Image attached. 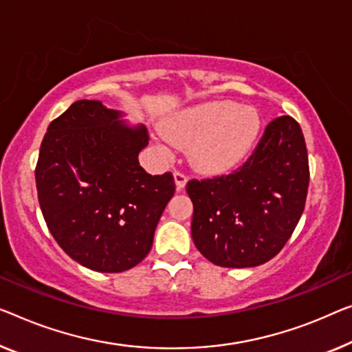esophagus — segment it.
<instances>
[{
    "mask_svg": "<svg viewBox=\"0 0 352 352\" xmlns=\"http://www.w3.org/2000/svg\"><path fill=\"white\" fill-rule=\"evenodd\" d=\"M174 178H175V186H177V191H182L183 188L186 186L188 175H186V174H183L182 170H175V172H174Z\"/></svg>",
    "mask_w": 352,
    "mask_h": 352,
    "instance_id": "obj_1",
    "label": "esophagus"
}]
</instances>
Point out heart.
Returning <instances> with one entry per match:
<instances>
[{
	"mask_svg": "<svg viewBox=\"0 0 352 352\" xmlns=\"http://www.w3.org/2000/svg\"><path fill=\"white\" fill-rule=\"evenodd\" d=\"M261 118L253 107L229 101L207 102L182 110L164 123L170 142L191 147L192 164L221 172L242 161L254 145Z\"/></svg>",
	"mask_w": 352,
	"mask_h": 352,
	"instance_id": "obj_1",
	"label": "heart"
}]
</instances>
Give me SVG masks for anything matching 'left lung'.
<instances>
[{
  "instance_id": "obj_1",
  "label": "left lung",
  "mask_w": 352,
  "mask_h": 352,
  "mask_svg": "<svg viewBox=\"0 0 352 352\" xmlns=\"http://www.w3.org/2000/svg\"><path fill=\"white\" fill-rule=\"evenodd\" d=\"M310 167L303 133L283 115L232 174L188 182L191 235L204 258L245 269L270 261L296 229L307 202Z\"/></svg>"
}]
</instances>
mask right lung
<instances>
[{"instance_id":"add662e5","label":"right lung","mask_w":352,"mask_h":352,"mask_svg":"<svg viewBox=\"0 0 352 352\" xmlns=\"http://www.w3.org/2000/svg\"><path fill=\"white\" fill-rule=\"evenodd\" d=\"M99 101H76L49 124L36 164L47 228L65 253L102 274L133 269L153 245L175 192L170 172L139 164L145 126L129 128Z\"/></svg>"}]
</instances>
